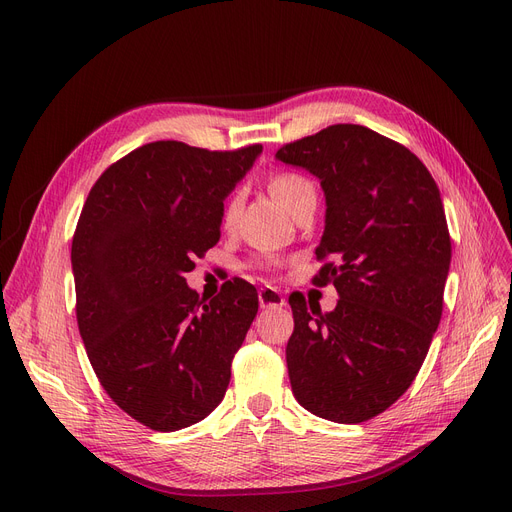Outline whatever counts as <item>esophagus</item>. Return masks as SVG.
Returning <instances> with one entry per match:
<instances>
[{"label": "esophagus", "instance_id": "1", "mask_svg": "<svg viewBox=\"0 0 512 512\" xmlns=\"http://www.w3.org/2000/svg\"><path fill=\"white\" fill-rule=\"evenodd\" d=\"M258 302L260 308H283L285 306V298L281 296V291L275 287H260L258 291Z\"/></svg>", "mask_w": 512, "mask_h": 512}]
</instances>
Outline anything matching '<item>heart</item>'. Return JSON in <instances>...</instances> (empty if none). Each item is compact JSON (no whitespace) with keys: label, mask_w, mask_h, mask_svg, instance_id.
Instances as JSON below:
<instances>
[{"label":"heart","mask_w":512,"mask_h":512,"mask_svg":"<svg viewBox=\"0 0 512 512\" xmlns=\"http://www.w3.org/2000/svg\"><path fill=\"white\" fill-rule=\"evenodd\" d=\"M269 191H271V196L291 214L304 198L312 196L314 187L306 177H302L298 173H281L271 179ZM239 206H241V193L235 191L223 210V225L225 227H231L235 223ZM256 264L262 266V269H269L273 262L271 260H256Z\"/></svg>","instance_id":"obj_1"}]
</instances>
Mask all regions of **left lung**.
<instances>
[{"instance_id":"1","label":"left lung","mask_w":512,"mask_h":512,"mask_svg":"<svg viewBox=\"0 0 512 512\" xmlns=\"http://www.w3.org/2000/svg\"><path fill=\"white\" fill-rule=\"evenodd\" d=\"M277 158L321 181L314 281L339 294L331 312L289 296L291 392L316 417L369 421L415 381L442 319L452 243L440 189L402 143L360 125L285 143Z\"/></svg>"}]
</instances>
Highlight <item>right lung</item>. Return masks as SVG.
<instances>
[{
  "label": "right lung",
  "instance_id": "right-lung-1",
  "mask_svg": "<svg viewBox=\"0 0 512 512\" xmlns=\"http://www.w3.org/2000/svg\"><path fill=\"white\" fill-rule=\"evenodd\" d=\"M260 152L145 143L104 170L81 210L70 260L83 344L112 402L154 431L221 404L258 312L252 283L235 277L206 302L185 273L221 239L223 200Z\"/></svg>",
  "mask_w": 512,
  "mask_h": 512
}]
</instances>
